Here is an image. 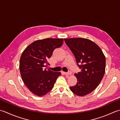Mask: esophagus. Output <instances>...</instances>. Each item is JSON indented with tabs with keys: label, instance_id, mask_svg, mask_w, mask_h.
Here are the masks:
<instances>
[{
	"label": "esophagus",
	"instance_id": "obj_1",
	"mask_svg": "<svg viewBox=\"0 0 120 120\" xmlns=\"http://www.w3.org/2000/svg\"><path fill=\"white\" fill-rule=\"evenodd\" d=\"M64 74H65V75H71L72 72H71V71H69L68 72L64 73Z\"/></svg>",
	"mask_w": 120,
	"mask_h": 120
}]
</instances>
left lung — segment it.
Masks as SVG:
<instances>
[{"label": "left lung", "mask_w": 120, "mask_h": 120, "mask_svg": "<svg viewBox=\"0 0 120 120\" xmlns=\"http://www.w3.org/2000/svg\"><path fill=\"white\" fill-rule=\"evenodd\" d=\"M64 40L81 69L74 74L77 82L75 85L70 87V90L79 96L88 95L97 88L104 76L105 56L99 47L90 39L73 38Z\"/></svg>", "instance_id": "1"}]
</instances>
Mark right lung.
Masks as SVG:
<instances>
[{
  "label": "right lung",
  "instance_id": "add662e5",
  "mask_svg": "<svg viewBox=\"0 0 120 120\" xmlns=\"http://www.w3.org/2000/svg\"><path fill=\"white\" fill-rule=\"evenodd\" d=\"M63 38H46L35 41L23 51L19 69L25 85L31 92L39 96L45 95L53 88L60 72L45 69L53 50L60 47Z\"/></svg>",
  "mask_w": 120,
  "mask_h": 120
}]
</instances>
